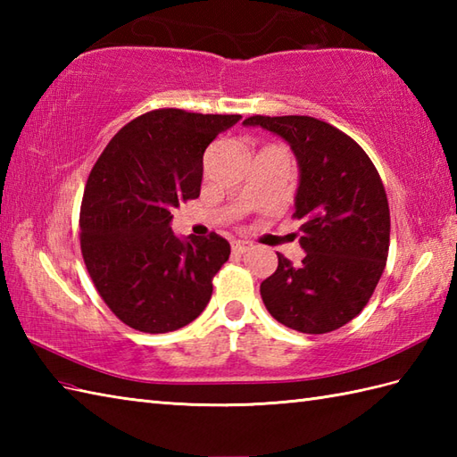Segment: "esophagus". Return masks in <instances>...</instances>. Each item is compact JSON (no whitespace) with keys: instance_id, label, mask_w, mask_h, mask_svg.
Here are the masks:
<instances>
[{"instance_id":"34e87169","label":"esophagus","mask_w":457,"mask_h":457,"mask_svg":"<svg viewBox=\"0 0 457 457\" xmlns=\"http://www.w3.org/2000/svg\"><path fill=\"white\" fill-rule=\"evenodd\" d=\"M253 247V244H251V241H245V239H236V241H231V251H234V253H247V251Z\"/></svg>"}]
</instances>
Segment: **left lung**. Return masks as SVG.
<instances>
[{
	"instance_id": "8db88e82",
	"label": "left lung",
	"mask_w": 457,
	"mask_h": 457,
	"mask_svg": "<svg viewBox=\"0 0 457 457\" xmlns=\"http://www.w3.org/2000/svg\"><path fill=\"white\" fill-rule=\"evenodd\" d=\"M245 128L285 139L298 164L295 218L304 259L278 267L261 283L275 320L303 334H326L369 303L389 255V202L371 159L334 125L308 115H253Z\"/></svg>"
}]
</instances>
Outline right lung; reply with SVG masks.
Here are the masks:
<instances>
[{
	"label": "right lung",
	"instance_id": "1",
	"mask_svg": "<svg viewBox=\"0 0 457 457\" xmlns=\"http://www.w3.org/2000/svg\"><path fill=\"white\" fill-rule=\"evenodd\" d=\"M241 115L154 110L113 135L86 182L80 245L104 303L123 324L167 334L196 320L229 259L218 234L179 237V202L200 196L204 151Z\"/></svg>",
	"mask_w": 457,
	"mask_h": 457
}]
</instances>
